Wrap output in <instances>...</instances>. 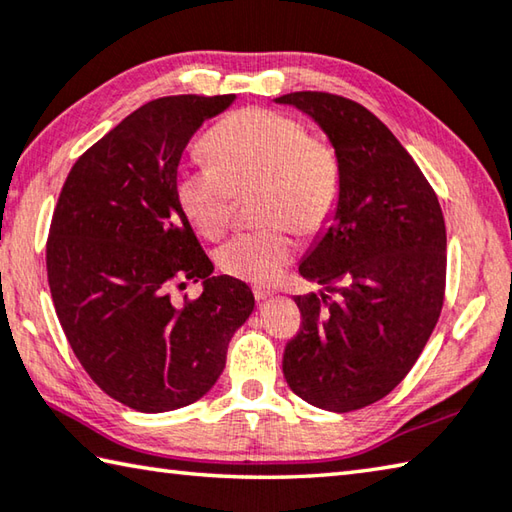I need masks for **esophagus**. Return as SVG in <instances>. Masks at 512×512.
<instances>
[{
	"label": "esophagus",
	"instance_id": "1",
	"mask_svg": "<svg viewBox=\"0 0 512 512\" xmlns=\"http://www.w3.org/2000/svg\"><path fill=\"white\" fill-rule=\"evenodd\" d=\"M253 295H255L257 302H262V300H266V297H271L273 291H271V288H264V286H255Z\"/></svg>",
	"mask_w": 512,
	"mask_h": 512
}]
</instances>
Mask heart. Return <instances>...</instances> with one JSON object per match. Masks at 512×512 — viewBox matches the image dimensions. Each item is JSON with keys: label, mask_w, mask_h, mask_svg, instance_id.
<instances>
[{"label": "heart", "mask_w": 512, "mask_h": 512, "mask_svg": "<svg viewBox=\"0 0 512 512\" xmlns=\"http://www.w3.org/2000/svg\"><path fill=\"white\" fill-rule=\"evenodd\" d=\"M212 165L183 167L176 199L192 228L219 239L232 224L237 194L255 192V217L264 228L241 232L221 246L217 264L250 284H271L295 257V235L318 237L331 226L342 194L336 150L311 138L300 120L248 107L203 138Z\"/></svg>", "instance_id": "1"}]
</instances>
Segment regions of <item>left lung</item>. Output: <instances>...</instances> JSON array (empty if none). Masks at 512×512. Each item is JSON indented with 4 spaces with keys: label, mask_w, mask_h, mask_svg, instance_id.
<instances>
[{
    "label": "left lung",
    "mask_w": 512,
    "mask_h": 512,
    "mask_svg": "<svg viewBox=\"0 0 512 512\" xmlns=\"http://www.w3.org/2000/svg\"><path fill=\"white\" fill-rule=\"evenodd\" d=\"M309 114L342 170L333 224L300 264L331 295H297L302 327L286 342L288 387L320 410L353 412L410 374L439 322L445 221L421 167L358 102L324 91L275 98Z\"/></svg>",
    "instance_id": "obj_1"
}]
</instances>
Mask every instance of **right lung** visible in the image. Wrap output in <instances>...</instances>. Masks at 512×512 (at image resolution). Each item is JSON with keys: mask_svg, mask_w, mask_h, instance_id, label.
Here are the masks:
<instances>
[{"mask_svg": "<svg viewBox=\"0 0 512 512\" xmlns=\"http://www.w3.org/2000/svg\"><path fill=\"white\" fill-rule=\"evenodd\" d=\"M235 100L165 96L138 107L73 163L46 239V275L64 336L91 380L136 412H170L210 392L253 291L212 275L176 199L181 154L203 120ZM203 281L197 301L174 287Z\"/></svg>", "mask_w": 512, "mask_h": 512, "instance_id": "add662e5", "label": "right lung"}]
</instances>
